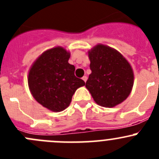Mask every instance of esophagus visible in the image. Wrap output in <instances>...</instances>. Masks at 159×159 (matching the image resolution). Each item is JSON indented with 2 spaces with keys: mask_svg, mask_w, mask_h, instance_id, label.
<instances>
[{
  "mask_svg": "<svg viewBox=\"0 0 159 159\" xmlns=\"http://www.w3.org/2000/svg\"><path fill=\"white\" fill-rule=\"evenodd\" d=\"M82 80L84 81V82H86L87 80H88V77H87L86 75H84V76L82 77Z\"/></svg>",
  "mask_w": 159,
  "mask_h": 159,
  "instance_id": "34e87169",
  "label": "esophagus"
}]
</instances>
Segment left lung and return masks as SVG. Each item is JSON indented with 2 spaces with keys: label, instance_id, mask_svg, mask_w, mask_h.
<instances>
[{
  "label": "left lung",
  "instance_id": "8db88e82",
  "mask_svg": "<svg viewBox=\"0 0 159 159\" xmlns=\"http://www.w3.org/2000/svg\"><path fill=\"white\" fill-rule=\"evenodd\" d=\"M92 73L87 89L97 104L112 107L121 103L131 92L134 74L127 60L119 52L98 44L88 52Z\"/></svg>",
  "mask_w": 159,
  "mask_h": 159
}]
</instances>
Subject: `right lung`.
Masks as SVG:
<instances>
[{"label":"right lung","instance_id":"add662e5","mask_svg":"<svg viewBox=\"0 0 159 159\" xmlns=\"http://www.w3.org/2000/svg\"><path fill=\"white\" fill-rule=\"evenodd\" d=\"M70 53L63 48L49 49L40 56L29 73V86L40 104L52 111H64L83 80L75 75V66L68 63Z\"/></svg>","mask_w":159,"mask_h":159}]
</instances>
